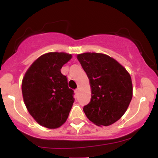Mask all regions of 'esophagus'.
Listing matches in <instances>:
<instances>
[{"instance_id": "esophagus-1", "label": "esophagus", "mask_w": 158, "mask_h": 158, "mask_svg": "<svg viewBox=\"0 0 158 158\" xmlns=\"http://www.w3.org/2000/svg\"><path fill=\"white\" fill-rule=\"evenodd\" d=\"M79 88H77V89L75 90V94H76V95H78V94H79Z\"/></svg>"}]
</instances>
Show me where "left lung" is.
Here are the masks:
<instances>
[{
    "mask_svg": "<svg viewBox=\"0 0 158 158\" xmlns=\"http://www.w3.org/2000/svg\"><path fill=\"white\" fill-rule=\"evenodd\" d=\"M89 79L91 99L84 106L86 117L97 126H108L126 113L132 99L131 78L118 61L97 52L78 54Z\"/></svg>",
    "mask_w": 158,
    "mask_h": 158,
    "instance_id": "8db88e82",
    "label": "left lung"
}]
</instances>
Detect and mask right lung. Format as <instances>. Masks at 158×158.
<instances>
[{"mask_svg": "<svg viewBox=\"0 0 158 158\" xmlns=\"http://www.w3.org/2000/svg\"><path fill=\"white\" fill-rule=\"evenodd\" d=\"M72 58L66 52H48L27 70L22 80L23 102L41 126L57 128L66 122L74 102L73 90L61 69Z\"/></svg>", "mask_w": 158, "mask_h": 158, "instance_id": "add662e5", "label": "right lung"}]
</instances>
